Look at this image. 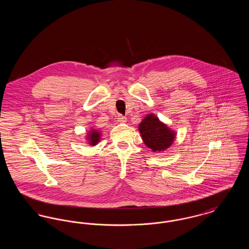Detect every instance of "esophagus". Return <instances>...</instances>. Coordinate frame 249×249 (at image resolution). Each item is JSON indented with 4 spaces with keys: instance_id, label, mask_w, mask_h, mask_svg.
<instances>
[{
    "instance_id": "34e87169",
    "label": "esophagus",
    "mask_w": 249,
    "mask_h": 249,
    "mask_svg": "<svg viewBox=\"0 0 249 249\" xmlns=\"http://www.w3.org/2000/svg\"><path fill=\"white\" fill-rule=\"evenodd\" d=\"M118 120H119V122H126L127 119H126V117H124L122 115H119L118 116Z\"/></svg>"
}]
</instances>
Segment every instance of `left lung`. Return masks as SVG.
Wrapping results in <instances>:
<instances>
[{
    "label": "left lung",
    "mask_w": 249,
    "mask_h": 249,
    "mask_svg": "<svg viewBox=\"0 0 249 249\" xmlns=\"http://www.w3.org/2000/svg\"><path fill=\"white\" fill-rule=\"evenodd\" d=\"M142 141L152 151H163L175 140L176 133L154 115H148L139 125Z\"/></svg>",
    "instance_id": "1"
}]
</instances>
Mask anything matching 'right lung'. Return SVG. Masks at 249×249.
I'll list each match as a JSON object with an SVG mask.
<instances>
[{
  "instance_id": "add662e5",
  "label": "right lung",
  "mask_w": 249,
  "mask_h": 249,
  "mask_svg": "<svg viewBox=\"0 0 249 249\" xmlns=\"http://www.w3.org/2000/svg\"><path fill=\"white\" fill-rule=\"evenodd\" d=\"M100 136H101V134H100L99 131L91 130L90 134H89V137H88V139L89 140V143L92 144V145L97 144V142L100 141Z\"/></svg>"
}]
</instances>
